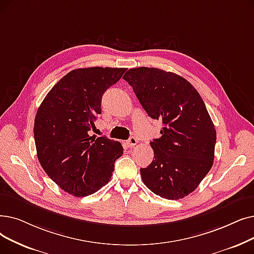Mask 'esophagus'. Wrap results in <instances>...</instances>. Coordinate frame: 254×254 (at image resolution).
I'll return each mask as SVG.
<instances>
[{
    "instance_id": "34e87169",
    "label": "esophagus",
    "mask_w": 254,
    "mask_h": 254,
    "mask_svg": "<svg viewBox=\"0 0 254 254\" xmlns=\"http://www.w3.org/2000/svg\"><path fill=\"white\" fill-rule=\"evenodd\" d=\"M137 139L135 137H130L127 141V144L128 145V147H134L135 145H137Z\"/></svg>"
}]
</instances>
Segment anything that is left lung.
Returning a JSON list of instances; mask_svg holds the SVG:
<instances>
[{"instance_id": "8db88e82", "label": "left lung", "mask_w": 254, "mask_h": 254, "mask_svg": "<svg viewBox=\"0 0 254 254\" xmlns=\"http://www.w3.org/2000/svg\"><path fill=\"white\" fill-rule=\"evenodd\" d=\"M124 79L152 119L161 137L150 142L153 161L141 168L143 183L166 199L192 193L214 163L216 129L197 90L183 76L153 67L128 69Z\"/></svg>"}]
</instances>
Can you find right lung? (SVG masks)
<instances>
[{"mask_svg":"<svg viewBox=\"0 0 254 254\" xmlns=\"http://www.w3.org/2000/svg\"><path fill=\"white\" fill-rule=\"evenodd\" d=\"M127 68L87 67L69 71L39 106L34 120L37 158L62 190L76 197L95 193L109 183L121 143L89 136L102 114V97Z\"/></svg>","mask_w":254,"mask_h":254,"instance_id":"right-lung-1","label":"right lung"}]
</instances>
